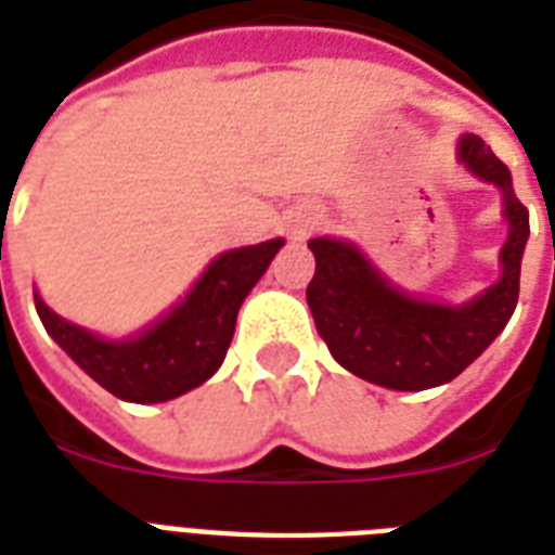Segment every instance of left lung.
Here are the masks:
<instances>
[{
    "instance_id": "1",
    "label": "left lung",
    "mask_w": 555,
    "mask_h": 555,
    "mask_svg": "<svg viewBox=\"0 0 555 555\" xmlns=\"http://www.w3.org/2000/svg\"><path fill=\"white\" fill-rule=\"evenodd\" d=\"M457 160L504 195L509 233L501 247V279L464 305H440L397 291L354 244L311 238L317 273L308 305L325 346L343 369L374 386L423 391L455 379L499 337L518 302V276L530 235V212L513 192L509 169L478 138L457 141Z\"/></svg>"
}]
</instances>
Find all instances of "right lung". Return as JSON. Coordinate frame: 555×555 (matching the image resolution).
I'll list each match as a JSON object with an SVG mask.
<instances>
[{"instance_id": "1", "label": "right lung", "mask_w": 555, "mask_h": 555, "mask_svg": "<svg viewBox=\"0 0 555 555\" xmlns=\"http://www.w3.org/2000/svg\"><path fill=\"white\" fill-rule=\"evenodd\" d=\"M282 238L221 253L184 302L129 339H103L56 317L39 294L34 305L56 346L91 379L129 403H164L201 386L224 363L244 296L264 276Z\"/></svg>"}]
</instances>
